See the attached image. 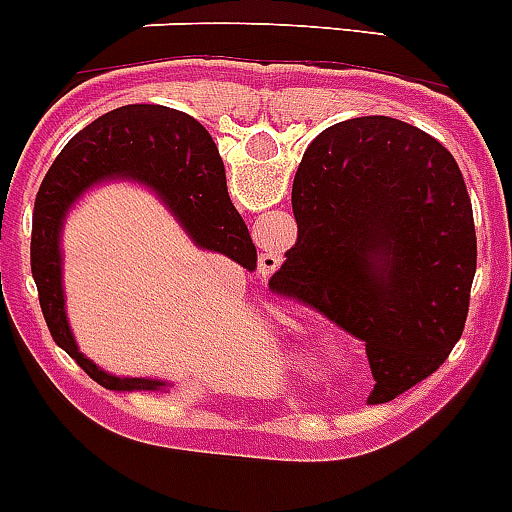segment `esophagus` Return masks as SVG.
<instances>
[{"instance_id": "34e87169", "label": "esophagus", "mask_w": 512, "mask_h": 512, "mask_svg": "<svg viewBox=\"0 0 512 512\" xmlns=\"http://www.w3.org/2000/svg\"><path fill=\"white\" fill-rule=\"evenodd\" d=\"M278 265H280V255H278V252H267L265 250V255H260V273L262 275L275 273V270H278Z\"/></svg>"}]
</instances>
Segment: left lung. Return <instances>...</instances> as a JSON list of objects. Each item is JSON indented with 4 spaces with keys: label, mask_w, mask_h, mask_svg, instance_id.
Masks as SVG:
<instances>
[{
    "label": "left lung",
    "mask_w": 512,
    "mask_h": 512,
    "mask_svg": "<svg viewBox=\"0 0 512 512\" xmlns=\"http://www.w3.org/2000/svg\"><path fill=\"white\" fill-rule=\"evenodd\" d=\"M298 242L270 278L362 339L388 403L446 362L464 331L477 234L462 170L441 142L390 117H357L308 145Z\"/></svg>",
    "instance_id": "1"
}]
</instances>
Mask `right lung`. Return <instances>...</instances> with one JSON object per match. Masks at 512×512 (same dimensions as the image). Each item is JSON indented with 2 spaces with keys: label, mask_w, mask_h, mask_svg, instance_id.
I'll return each instance as SVG.
<instances>
[{
  "label": "right lung",
  "mask_w": 512,
  "mask_h": 512,
  "mask_svg": "<svg viewBox=\"0 0 512 512\" xmlns=\"http://www.w3.org/2000/svg\"><path fill=\"white\" fill-rule=\"evenodd\" d=\"M127 181L153 191L199 250L219 252L245 270L257 250L229 201L224 163L214 140L188 114L160 104H130L94 119L78 132L45 173L32 214L30 265L53 342L107 390H165L153 377H117L101 370L76 344L63 290V224L84 193L101 183Z\"/></svg>",
  "instance_id": "right-lung-1"
}]
</instances>
